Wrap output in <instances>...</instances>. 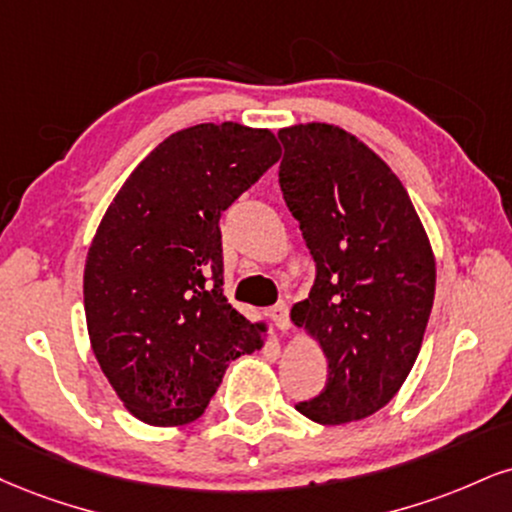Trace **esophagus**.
Returning a JSON list of instances; mask_svg holds the SVG:
<instances>
[{
	"label": "esophagus",
	"instance_id": "1",
	"mask_svg": "<svg viewBox=\"0 0 512 512\" xmlns=\"http://www.w3.org/2000/svg\"><path fill=\"white\" fill-rule=\"evenodd\" d=\"M269 317H272V322L276 324V329H281V331L291 329V310H288L286 303L274 305L272 310H269Z\"/></svg>",
	"mask_w": 512,
	"mask_h": 512
}]
</instances>
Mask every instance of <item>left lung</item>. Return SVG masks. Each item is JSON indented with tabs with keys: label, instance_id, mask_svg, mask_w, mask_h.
Returning a JSON list of instances; mask_svg holds the SVG:
<instances>
[{
	"label": "left lung",
	"instance_id": "1",
	"mask_svg": "<svg viewBox=\"0 0 512 512\" xmlns=\"http://www.w3.org/2000/svg\"><path fill=\"white\" fill-rule=\"evenodd\" d=\"M279 186L317 276L293 305L329 362L319 396L295 408L319 424L365 420L408 379L434 305L436 264L408 190L384 159L329 123L281 128Z\"/></svg>",
	"mask_w": 512,
	"mask_h": 512
}]
</instances>
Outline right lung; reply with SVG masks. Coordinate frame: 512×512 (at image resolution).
<instances>
[{"mask_svg": "<svg viewBox=\"0 0 512 512\" xmlns=\"http://www.w3.org/2000/svg\"><path fill=\"white\" fill-rule=\"evenodd\" d=\"M279 157L267 128H183L135 166L104 214L85 262V319L104 377L138 420H197L226 367L262 348V326L221 288L219 219Z\"/></svg>", "mask_w": 512, "mask_h": 512, "instance_id": "obj_1", "label": "right lung"}]
</instances>
